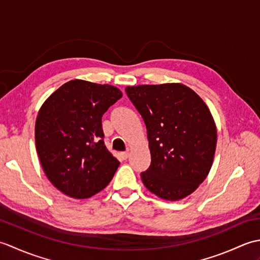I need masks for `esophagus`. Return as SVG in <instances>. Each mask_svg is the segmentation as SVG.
I'll list each match as a JSON object with an SVG mask.
<instances>
[{"mask_svg":"<svg viewBox=\"0 0 260 260\" xmlns=\"http://www.w3.org/2000/svg\"><path fill=\"white\" fill-rule=\"evenodd\" d=\"M128 156H129V152L128 151L120 153V157L123 158V159H127V158H128Z\"/></svg>","mask_w":260,"mask_h":260,"instance_id":"1","label":"esophagus"}]
</instances>
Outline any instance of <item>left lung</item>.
<instances>
[{
  "label": "left lung",
  "mask_w": 260,
  "mask_h": 260,
  "mask_svg": "<svg viewBox=\"0 0 260 260\" xmlns=\"http://www.w3.org/2000/svg\"><path fill=\"white\" fill-rule=\"evenodd\" d=\"M144 120L151 165L143 183L164 200L191 194L211 169L217 129L207 105L182 84L126 87Z\"/></svg>",
  "instance_id": "left-lung-1"
}]
</instances>
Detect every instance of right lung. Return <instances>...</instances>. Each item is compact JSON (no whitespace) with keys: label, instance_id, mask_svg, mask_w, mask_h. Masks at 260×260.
Returning <instances> with one entry per match:
<instances>
[{"label":"right lung","instance_id":"right-lung-1","mask_svg":"<svg viewBox=\"0 0 260 260\" xmlns=\"http://www.w3.org/2000/svg\"><path fill=\"white\" fill-rule=\"evenodd\" d=\"M123 93L114 86L71 80L39 110L36 145L49 181L75 199L107 186L119 162L105 146L102 117Z\"/></svg>","mask_w":260,"mask_h":260}]
</instances>
